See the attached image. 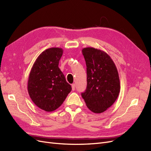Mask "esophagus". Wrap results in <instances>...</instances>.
Segmentation results:
<instances>
[{"mask_svg": "<svg viewBox=\"0 0 151 151\" xmlns=\"http://www.w3.org/2000/svg\"><path fill=\"white\" fill-rule=\"evenodd\" d=\"M75 88H76V84H72V89L73 91L75 90Z\"/></svg>", "mask_w": 151, "mask_h": 151, "instance_id": "obj_1", "label": "esophagus"}]
</instances>
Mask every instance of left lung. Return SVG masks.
I'll return each instance as SVG.
<instances>
[{
    "label": "left lung",
    "mask_w": 151,
    "mask_h": 151,
    "mask_svg": "<svg viewBox=\"0 0 151 151\" xmlns=\"http://www.w3.org/2000/svg\"><path fill=\"white\" fill-rule=\"evenodd\" d=\"M87 69V88L81 94L91 111L101 113L115 102L120 89L119 76L111 57L92 47L82 50Z\"/></svg>",
    "instance_id": "obj_1"
}]
</instances>
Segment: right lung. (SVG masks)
Wrapping results in <instances>:
<instances>
[{"label":"right lung","mask_w":151,"mask_h":151,"mask_svg":"<svg viewBox=\"0 0 151 151\" xmlns=\"http://www.w3.org/2000/svg\"><path fill=\"white\" fill-rule=\"evenodd\" d=\"M63 49L50 48L36 58L28 81V91L33 102L40 109L50 112L60 107L72 87L58 67Z\"/></svg>","instance_id":"right-lung-1"}]
</instances>
